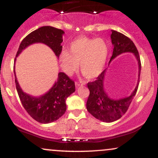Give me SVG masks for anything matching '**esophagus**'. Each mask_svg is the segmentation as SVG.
Instances as JSON below:
<instances>
[{"instance_id": "34e87169", "label": "esophagus", "mask_w": 158, "mask_h": 158, "mask_svg": "<svg viewBox=\"0 0 158 158\" xmlns=\"http://www.w3.org/2000/svg\"><path fill=\"white\" fill-rule=\"evenodd\" d=\"M75 85H76V87H77V88H78V87H79V86H81V85H82V84H81V83L79 82V81H76Z\"/></svg>"}]
</instances>
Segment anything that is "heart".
<instances>
[{"instance_id":"heart-1","label":"heart","mask_w":158,"mask_h":158,"mask_svg":"<svg viewBox=\"0 0 158 158\" xmlns=\"http://www.w3.org/2000/svg\"><path fill=\"white\" fill-rule=\"evenodd\" d=\"M109 49L108 42L102 38L80 36L70 43L68 51L61 52V68L70 75L77 71L79 64L81 73L88 79H94L102 73Z\"/></svg>"}]
</instances>
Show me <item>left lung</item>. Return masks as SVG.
<instances>
[{"label":"left lung","mask_w":158,"mask_h":158,"mask_svg":"<svg viewBox=\"0 0 158 158\" xmlns=\"http://www.w3.org/2000/svg\"><path fill=\"white\" fill-rule=\"evenodd\" d=\"M111 32L110 39L112 44L114 45V50L110 61L123 52H133L138 62L139 77L137 87L131 95L117 100L110 99L104 90V79L106 70H103L95 81L88 83L90 94L86 103L87 110L95 118L105 123H111L117 120L126 114L137 93L141 70L139 52L133 41L120 32L115 30H111Z\"/></svg>","instance_id":"8db88e82"}]
</instances>
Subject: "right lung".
<instances>
[{"instance_id": "right-lung-1", "label": "right lung", "mask_w": 158, "mask_h": 158, "mask_svg": "<svg viewBox=\"0 0 158 158\" xmlns=\"http://www.w3.org/2000/svg\"><path fill=\"white\" fill-rule=\"evenodd\" d=\"M64 32L60 29L50 26L41 27L30 32L20 44L16 56H18L29 45L34 43H43L50 47L58 58L60 56ZM16 58L15 59V61ZM15 68V66H14ZM16 89L20 100L27 112L37 122L50 123L57 120L66 111L65 101L70 94L75 91V82L64 73H59L57 81L48 93L39 97L28 95L21 90L15 72Z\"/></svg>"}]
</instances>
